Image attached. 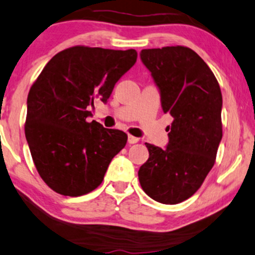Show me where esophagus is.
<instances>
[{
	"label": "esophagus",
	"mask_w": 255,
	"mask_h": 255,
	"mask_svg": "<svg viewBox=\"0 0 255 255\" xmlns=\"http://www.w3.org/2000/svg\"><path fill=\"white\" fill-rule=\"evenodd\" d=\"M128 142H129L130 144L136 143V142H138V137H135V136H133V135H128Z\"/></svg>",
	"instance_id": "obj_1"
}]
</instances>
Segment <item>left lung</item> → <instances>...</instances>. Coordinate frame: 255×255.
Segmentation results:
<instances>
[{"mask_svg": "<svg viewBox=\"0 0 255 255\" xmlns=\"http://www.w3.org/2000/svg\"><path fill=\"white\" fill-rule=\"evenodd\" d=\"M140 57L173 118L165 149L146 143L149 157L138 169L144 193L175 205L194 194L212 169L222 137V95L213 72L191 48L142 49Z\"/></svg>", "mask_w": 255, "mask_h": 255, "instance_id": "left-lung-1", "label": "left lung"}]
</instances>
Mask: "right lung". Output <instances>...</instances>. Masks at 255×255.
<instances>
[{
	"mask_svg": "<svg viewBox=\"0 0 255 255\" xmlns=\"http://www.w3.org/2000/svg\"><path fill=\"white\" fill-rule=\"evenodd\" d=\"M134 49L76 46L46 64L27 99L25 138L38 174L53 191L80 196L104 180L127 134L88 122L96 99L104 104L136 62Z\"/></svg>",
	"mask_w": 255,
	"mask_h": 255,
	"instance_id": "obj_1",
	"label": "right lung"
}]
</instances>
